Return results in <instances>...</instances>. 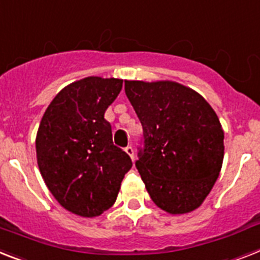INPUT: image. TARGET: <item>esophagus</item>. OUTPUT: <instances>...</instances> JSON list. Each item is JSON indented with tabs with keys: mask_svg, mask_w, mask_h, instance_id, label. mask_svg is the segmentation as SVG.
I'll list each match as a JSON object with an SVG mask.
<instances>
[{
	"mask_svg": "<svg viewBox=\"0 0 260 260\" xmlns=\"http://www.w3.org/2000/svg\"><path fill=\"white\" fill-rule=\"evenodd\" d=\"M125 152L131 156V159L135 160V151H134V147H132V145H128V147H125Z\"/></svg>",
	"mask_w": 260,
	"mask_h": 260,
	"instance_id": "esophagus-1",
	"label": "esophagus"
}]
</instances>
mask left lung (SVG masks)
<instances>
[{
    "label": "left lung",
    "instance_id": "obj_1",
    "mask_svg": "<svg viewBox=\"0 0 260 260\" xmlns=\"http://www.w3.org/2000/svg\"><path fill=\"white\" fill-rule=\"evenodd\" d=\"M143 126L136 168L151 199L170 214L191 212L214 187L224 132L211 105L174 81H125Z\"/></svg>",
    "mask_w": 260,
    "mask_h": 260
}]
</instances>
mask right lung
I'll use <instances>...</instances> for the list:
<instances>
[{
	"instance_id": "1",
	"label": "right lung",
	"mask_w": 260,
	"mask_h": 260,
	"mask_svg": "<svg viewBox=\"0 0 260 260\" xmlns=\"http://www.w3.org/2000/svg\"><path fill=\"white\" fill-rule=\"evenodd\" d=\"M123 80L72 82L46 108L36 137L40 172L65 210L92 218L113 206L132 160L112 140L104 119Z\"/></svg>"
}]
</instances>
